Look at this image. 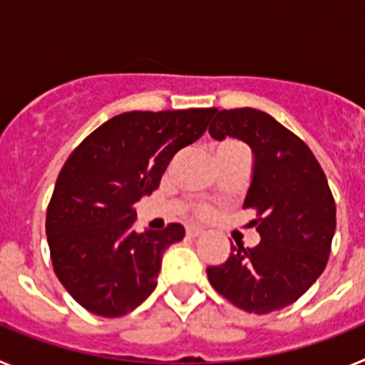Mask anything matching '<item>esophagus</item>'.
<instances>
[{
	"label": "esophagus",
	"mask_w": 365,
	"mask_h": 365,
	"mask_svg": "<svg viewBox=\"0 0 365 365\" xmlns=\"http://www.w3.org/2000/svg\"><path fill=\"white\" fill-rule=\"evenodd\" d=\"M202 232L205 230H202L201 227H195V225H190V227L186 228V235H188V237H199Z\"/></svg>",
	"instance_id": "1"
}]
</instances>
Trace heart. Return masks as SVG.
Instances as JSON below:
<instances>
[{
  "label": "heart",
  "instance_id": "1",
  "mask_svg": "<svg viewBox=\"0 0 365 365\" xmlns=\"http://www.w3.org/2000/svg\"><path fill=\"white\" fill-rule=\"evenodd\" d=\"M227 146H237V144H234V143H222V144H219L217 148H227Z\"/></svg>",
  "mask_w": 365,
  "mask_h": 365
}]
</instances>
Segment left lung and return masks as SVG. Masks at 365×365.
Segmentation results:
<instances>
[{
    "label": "left lung",
    "instance_id": "obj_1",
    "mask_svg": "<svg viewBox=\"0 0 365 365\" xmlns=\"http://www.w3.org/2000/svg\"><path fill=\"white\" fill-rule=\"evenodd\" d=\"M208 133L252 150L243 208L257 212L261 237L252 248L232 245L225 263L206 269L208 279L243 311L287 307L320 278L331 252L336 206L324 170L302 138L259 109H215Z\"/></svg>",
    "mask_w": 365,
    "mask_h": 365
}]
</instances>
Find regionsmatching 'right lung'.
I'll return each instance as SVG.
<instances>
[{
  "label": "right lung",
  "instance_id": "obj_1",
  "mask_svg": "<svg viewBox=\"0 0 365 365\" xmlns=\"http://www.w3.org/2000/svg\"><path fill=\"white\" fill-rule=\"evenodd\" d=\"M214 111L122 113L63 164L45 230L58 279L93 314L122 316L155 291L164 250L185 227L138 234L135 205L159 188L170 160L201 138Z\"/></svg>",
  "mask_w": 365,
  "mask_h": 365
}]
</instances>
